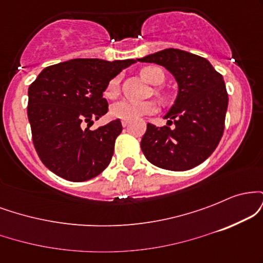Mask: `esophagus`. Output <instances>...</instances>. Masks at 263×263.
<instances>
[{
  "label": "esophagus",
  "instance_id": "1",
  "mask_svg": "<svg viewBox=\"0 0 263 263\" xmlns=\"http://www.w3.org/2000/svg\"><path fill=\"white\" fill-rule=\"evenodd\" d=\"M128 121H126V120H122V126H123V127H127V126H128Z\"/></svg>",
  "mask_w": 263,
  "mask_h": 263
}]
</instances>
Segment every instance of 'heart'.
I'll return each mask as SVG.
<instances>
[{
	"mask_svg": "<svg viewBox=\"0 0 263 263\" xmlns=\"http://www.w3.org/2000/svg\"><path fill=\"white\" fill-rule=\"evenodd\" d=\"M141 77L143 78L147 83L152 85H159L164 81V71L159 66H146L140 71ZM120 92L119 78H114L108 81L107 86L105 87L104 95L107 99H115ZM158 95L161 93L158 92ZM162 96V95H161ZM157 111V105L152 101L146 102H132V101H119L111 106L110 114L114 119L126 120V121H134V120L140 119L144 115H152Z\"/></svg>",
	"mask_w": 263,
	"mask_h": 263,
	"instance_id": "1",
	"label": "heart"
}]
</instances>
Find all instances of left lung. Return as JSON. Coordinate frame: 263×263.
<instances>
[{
	"label": "left lung",
	"instance_id": "obj_1",
	"mask_svg": "<svg viewBox=\"0 0 263 263\" xmlns=\"http://www.w3.org/2000/svg\"><path fill=\"white\" fill-rule=\"evenodd\" d=\"M138 62L164 66L178 83L176 102L164 116L167 126L147 125L142 152L163 170L182 172L197 167L215 151L224 134L229 96L222 75L203 57L173 48Z\"/></svg>",
	"mask_w": 263,
	"mask_h": 263
}]
</instances>
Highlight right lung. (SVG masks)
I'll use <instances>...</instances> for the list:
<instances>
[{
    "label": "right lung",
    "mask_w": 263,
    "mask_h": 263,
    "mask_svg": "<svg viewBox=\"0 0 263 263\" xmlns=\"http://www.w3.org/2000/svg\"><path fill=\"white\" fill-rule=\"evenodd\" d=\"M136 62L71 59L47 66L29 85L32 140L48 170L70 182H85L110 164L121 121L89 127L108 111L102 98L108 81Z\"/></svg>",
    "instance_id": "obj_1"
}]
</instances>
